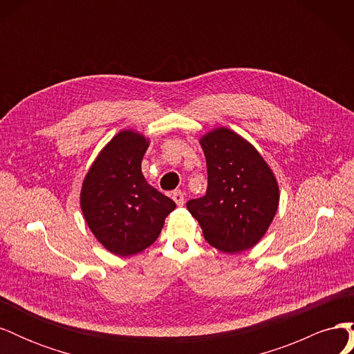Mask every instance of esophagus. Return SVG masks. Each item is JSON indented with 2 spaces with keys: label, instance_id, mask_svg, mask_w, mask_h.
Returning <instances> with one entry per match:
<instances>
[{
  "label": "esophagus",
  "instance_id": "34e87169",
  "mask_svg": "<svg viewBox=\"0 0 354 354\" xmlns=\"http://www.w3.org/2000/svg\"><path fill=\"white\" fill-rule=\"evenodd\" d=\"M173 199L177 203L178 207H183L185 205V194L181 190H174L173 192Z\"/></svg>",
  "mask_w": 354,
  "mask_h": 354
}]
</instances>
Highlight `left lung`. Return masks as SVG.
I'll use <instances>...</instances> for the list:
<instances>
[{
  "label": "left lung",
  "mask_w": 354,
  "mask_h": 354,
  "mask_svg": "<svg viewBox=\"0 0 354 354\" xmlns=\"http://www.w3.org/2000/svg\"><path fill=\"white\" fill-rule=\"evenodd\" d=\"M207 159V194L186 205L203 238L223 252L252 248L264 236L279 205V187L257 149L229 128L201 138Z\"/></svg>",
  "instance_id": "1"
}]
</instances>
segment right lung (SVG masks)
Masks as SVG:
<instances>
[{"label": "right lung", "mask_w": 354, "mask_h": 354, "mask_svg": "<svg viewBox=\"0 0 354 354\" xmlns=\"http://www.w3.org/2000/svg\"><path fill=\"white\" fill-rule=\"evenodd\" d=\"M149 140L140 133H118L95 158L81 189V209L106 250L130 257L151 246L176 202L147 183L142 159Z\"/></svg>", "instance_id": "right-lung-1"}]
</instances>
